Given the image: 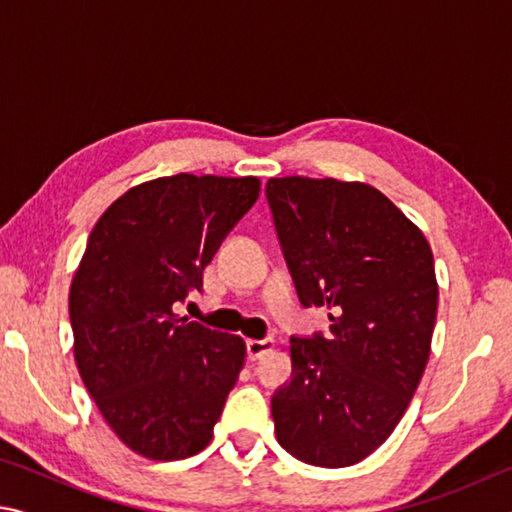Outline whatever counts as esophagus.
<instances>
[{"mask_svg": "<svg viewBox=\"0 0 512 512\" xmlns=\"http://www.w3.org/2000/svg\"><path fill=\"white\" fill-rule=\"evenodd\" d=\"M273 348H275V341L273 339H248V343H246V350H248V359L250 361L262 359L264 354L273 352Z\"/></svg>", "mask_w": 512, "mask_h": 512, "instance_id": "obj_1", "label": "esophagus"}]
</instances>
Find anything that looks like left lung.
I'll return each instance as SVG.
<instances>
[{"instance_id":"8db88e82","label":"left lung","mask_w":512,"mask_h":512,"mask_svg":"<svg viewBox=\"0 0 512 512\" xmlns=\"http://www.w3.org/2000/svg\"><path fill=\"white\" fill-rule=\"evenodd\" d=\"M277 237L305 307L329 336H293V377L271 400L291 456L348 467L386 443L427 368L438 282L427 237L368 183L284 176L266 183Z\"/></svg>"}]
</instances>
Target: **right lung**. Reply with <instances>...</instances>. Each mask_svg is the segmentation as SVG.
<instances>
[{"instance_id":"obj_1","label":"right lung","mask_w":512,"mask_h":512,"mask_svg":"<svg viewBox=\"0 0 512 512\" xmlns=\"http://www.w3.org/2000/svg\"><path fill=\"white\" fill-rule=\"evenodd\" d=\"M255 176L146 180L99 216L69 287L74 359L115 436L149 461L210 445L246 361L241 336L180 318L203 268L255 205Z\"/></svg>"}]
</instances>
